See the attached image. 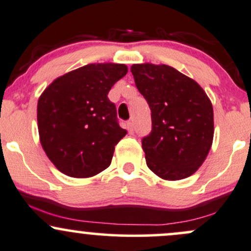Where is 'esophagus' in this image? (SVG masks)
Wrapping results in <instances>:
<instances>
[{"label":"esophagus","instance_id":"obj_1","mask_svg":"<svg viewBox=\"0 0 251 251\" xmlns=\"http://www.w3.org/2000/svg\"><path fill=\"white\" fill-rule=\"evenodd\" d=\"M126 126H127L128 133H129V134H132V133H133V131H134L133 122H132V120H129V122H127V124H126Z\"/></svg>","mask_w":251,"mask_h":251}]
</instances>
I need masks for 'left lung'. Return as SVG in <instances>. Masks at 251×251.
<instances>
[{
  "instance_id": "obj_1",
  "label": "left lung",
  "mask_w": 251,
  "mask_h": 251,
  "mask_svg": "<svg viewBox=\"0 0 251 251\" xmlns=\"http://www.w3.org/2000/svg\"><path fill=\"white\" fill-rule=\"evenodd\" d=\"M135 86L151 109L152 129L142 139L146 164L166 180L197 171L214 138V109L195 80L166 65L131 67Z\"/></svg>"
}]
</instances>
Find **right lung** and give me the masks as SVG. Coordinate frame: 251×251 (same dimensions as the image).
<instances>
[{"mask_svg": "<svg viewBox=\"0 0 251 251\" xmlns=\"http://www.w3.org/2000/svg\"><path fill=\"white\" fill-rule=\"evenodd\" d=\"M127 73L120 63H91L57 77L37 102L40 142L62 174L87 178L107 169L125 137L108 92Z\"/></svg>", "mask_w": 251, "mask_h": 251, "instance_id": "right-lung-1", "label": "right lung"}]
</instances>
